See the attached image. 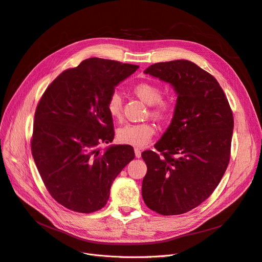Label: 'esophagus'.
Here are the masks:
<instances>
[{
    "label": "esophagus",
    "instance_id": "esophagus-1",
    "mask_svg": "<svg viewBox=\"0 0 262 262\" xmlns=\"http://www.w3.org/2000/svg\"><path fill=\"white\" fill-rule=\"evenodd\" d=\"M134 152H135V157L136 158H141V148L140 147H134Z\"/></svg>",
    "mask_w": 262,
    "mask_h": 262
}]
</instances>
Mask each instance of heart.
<instances>
[{"label": "heart", "instance_id": "1", "mask_svg": "<svg viewBox=\"0 0 262 262\" xmlns=\"http://www.w3.org/2000/svg\"><path fill=\"white\" fill-rule=\"evenodd\" d=\"M133 93L147 104L151 105V114L159 120L166 119L172 112V103L162 99L160 87L151 82H140L133 86ZM108 115L116 120L122 117V98L119 93L110 95L106 102ZM155 134V127L149 122L126 123L117 130V139L120 143L132 146H144Z\"/></svg>", "mask_w": 262, "mask_h": 262}]
</instances>
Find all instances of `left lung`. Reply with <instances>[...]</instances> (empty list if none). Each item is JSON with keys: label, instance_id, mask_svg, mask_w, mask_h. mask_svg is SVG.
<instances>
[{"label": "left lung", "instance_id": "8db88e82", "mask_svg": "<svg viewBox=\"0 0 262 262\" xmlns=\"http://www.w3.org/2000/svg\"><path fill=\"white\" fill-rule=\"evenodd\" d=\"M146 74L169 83L177 103L169 127L145 150L146 206L162 215L189 212L213 193L230 160L233 116L216 79L186 59L157 63Z\"/></svg>", "mask_w": 262, "mask_h": 262}]
</instances>
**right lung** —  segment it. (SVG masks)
I'll use <instances>...</instances> for the list:
<instances>
[{
  "instance_id": "obj_1",
  "label": "right lung",
  "mask_w": 262,
  "mask_h": 262,
  "mask_svg": "<svg viewBox=\"0 0 262 262\" xmlns=\"http://www.w3.org/2000/svg\"><path fill=\"white\" fill-rule=\"evenodd\" d=\"M138 68L87 58L61 72L43 93L35 112L32 155L47 190L65 208L81 213L103 208L112 183L134 159L130 145L104 151L98 146L114 140L107 98Z\"/></svg>"
}]
</instances>
